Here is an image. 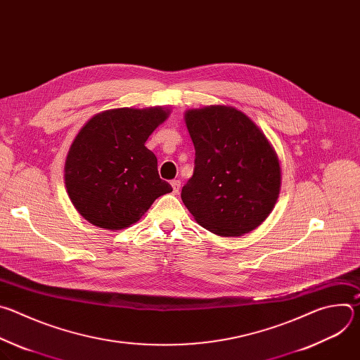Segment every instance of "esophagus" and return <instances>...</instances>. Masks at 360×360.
<instances>
[{
	"label": "esophagus",
	"mask_w": 360,
	"mask_h": 360,
	"mask_svg": "<svg viewBox=\"0 0 360 360\" xmlns=\"http://www.w3.org/2000/svg\"><path fill=\"white\" fill-rule=\"evenodd\" d=\"M171 185H172L174 193H178L179 189H181V181L179 179H174V181H171Z\"/></svg>",
	"instance_id": "obj_1"
}]
</instances>
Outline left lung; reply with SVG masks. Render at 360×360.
Instances as JSON below:
<instances>
[{
    "mask_svg": "<svg viewBox=\"0 0 360 360\" xmlns=\"http://www.w3.org/2000/svg\"><path fill=\"white\" fill-rule=\"evenodd\" d=\"M195 148L192 178L181 198L196 222L219 236L259 226L279 195L281 167L262 131L232 107L185 114Z\"/></svg>",
    "mask_w": 360,
    "mask_h": 360,
    "instance_id": "obj_1",
    "label": "left lung"
}]
</instances>
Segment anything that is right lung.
I'll return each mask as SVG.
<instances>
[{
	"label": "right lung",
	"instance_id": "obj_1",
	"mask_svg": "<svg viewBox=\"0 0 360 360\" xmlns=\"http://www.w3.org/2000/svg\"><path fill=\"white\" fill-rule=\"evenodd\" d=\"M162 108H118L95 115L79 131L65 162V186L77 211L92 225L124 229L172 186L145 146L162 124Z\"/></svg>",
	"mask_w": 360,
	"mask_h": 360
}]
</instances>
